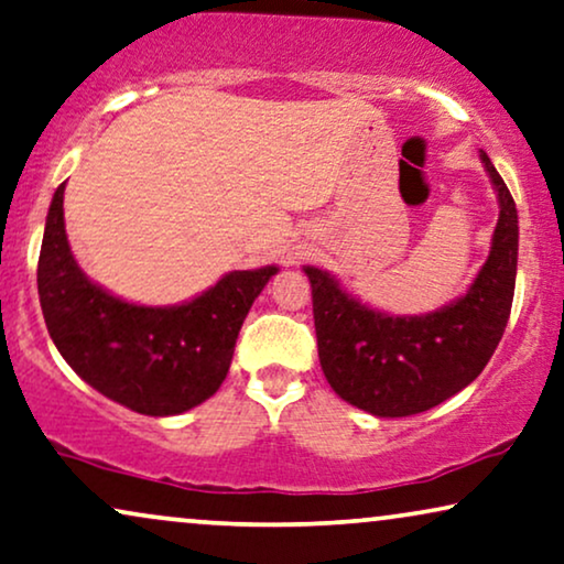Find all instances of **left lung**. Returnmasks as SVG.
I'll list each match as a JSON object with an SVG mask.
<instances>
[{
  "mask_svg": "<svg viewBox=\"0 0 564 564\" xmlns=\"http://www.w3.org/2000/svg\"><path fill=\"white\" fill-rule=\"evenodd\" d=\"M498 191L492 247L467 294L431 314L394 317L360 304L335 275L304 265L312 283L322 371L345 402L377 417L417 415L471 384L506 333L516 289L518 212L490 156Z\"/></svg>",
  "mask_w": 564,
  "mask_h": 564,
  "instance_id": "obj_1",
  "label": "left lung"
}]
</instances>
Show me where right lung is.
<instances>
[{
  "instance_id": "add662e5",
  "label": "right lung",
  "mask_w": 564,
  "mask_h": 564,
  "mask_svg": "<svg viewBox=\"0 0 564 564\" xmlns=\"http://www.w3.org/2000/svg\"><path fill=\"white\" fill-rule=\"evenodd\" d=\"M64 187L51 200L37 258L41 310L58 352L89 387L141 415H180L206 402L227 379L247 312L278 268L231 270L185 304H129L74 260Z\"/></svg>"
}]
</instances>
